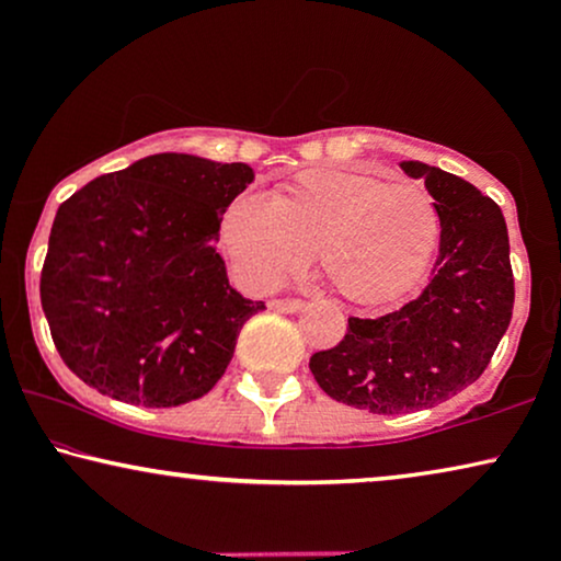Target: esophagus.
Here are the masks:
<instances>
[{
  "label": "esophagus",
  "mask_w": 561,
  "mask_h": 561,
  "mask_svg": "<svg viewBox=\"0 0 561 561\" xmlns=\"http://www.w3.org/2000/svg\"><path fill=\"white\" fill-rule=\"evenodd\" d=\"M267 309L280 313H296L304 309V301H298V298H273V301L267 304Z\"/></svg>",
  "instance_id": "obj_1"
}]
</instances>
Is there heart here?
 <instances>
[{"label":"heart","instance_id":"b5f03b06","mask_svg":"<svg viewBox=\"0 0 561 561\" xmlns=\"http://www.w3.org/2000/svg\"><path fill=\"white\" fill-rule=\"evenodd\" d=\"M439 229L421 186L319 168L298 173L273 198L237 196L221 219V248L252 290L278 286L317 250L336 294L357 306H386L424 278Z\"/></svg>","mask_w":561,"mask_h":561}]
</instances>
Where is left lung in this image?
<instances>
[{"label":"left lung","mask_w":561,"mask_h":561,"mask_svg":"<svg viewBox=\"0 0 561 561\" xmlns=\"http://www.w3.org/2000/svg\"><path fill=\"white\" fill-rule=\"evenodd\" d=\"M398 165L426 183L439 214L434 278L386 317L350 319L344 340L309 359L327 396L382 416L434 409L472 386L513 313L511 244L501 206L442 168L421 160Z\"/></svg>","instance_id":"obj_1"}]
</instances>
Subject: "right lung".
<instances>
[{
	"instance_id": "right-lung-1",
	"label": "right lung",
	"mask_w": 561,
	"mask_h": 561,
	"mask_svg": "<svg viewBox=\"0 0 561 561\" xmlns=\"http://www.w3.org/2000/svg\"><path fill=\"white\" fill-rule=\"evenodd\" d=\"M255 181L248 163L158 152L60 204L41 301L68 370L114 401L168 409L217 386L250 317L229 286L221 214Z\"/></svg>"
}]
</instances>
